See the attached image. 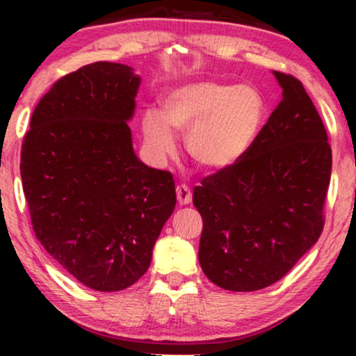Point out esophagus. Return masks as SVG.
I'll return each mask as SVG.
<instances>
[{"instance_id":"1","label":"esophagus","mask_w":356,"mask_h":356,"mask_svg":"<svg viewBox=\"0 0 356 356\" xmlns=\"http://www.w3.org/2000/svg\"><path fill=\"white\" fill-rule=\"evenodd\" d=\"M177 201L179 206H186V204L191 202V191L186 184H181V186H177Z\"/></svg>"}]
</instances>
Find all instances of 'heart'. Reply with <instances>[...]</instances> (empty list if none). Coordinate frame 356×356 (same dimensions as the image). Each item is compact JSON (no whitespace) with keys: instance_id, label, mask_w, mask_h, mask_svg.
<instances>
[{"instance_id":"obj_1","label":"heart","mask_w":356,"mask_h":356,"mask_svg":"<svg viewBox=\"0 0 356 356\" xmlns=\"http://www.w3.org/2000/svg\"><path fill=\"white\" fill-rule=\"evenodd\" d=\"M204 134H206V136H207V134H211V131H209V128L204 129Z\"/></svg>"}]
</instances>
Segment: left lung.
Returning <instances> with one entry per match:
<instances>
[{"label":"left lung","instance_id":"left-lung-1","mask_svg":"<svg viewBox=\"0 0 356 356\" xmlns=\"http://www.w3.org/2000/svg\"><path fill=\"white\" fill-rule=\"evenodd\" d=\"M139 84L121 63L82 66L42 97L22 143L37 240L97 291L124 290L147 272L177 204L172 173L147 167L133 149Z\"/></svg>","mask_w":356,"mask_h":356}]
</instances>
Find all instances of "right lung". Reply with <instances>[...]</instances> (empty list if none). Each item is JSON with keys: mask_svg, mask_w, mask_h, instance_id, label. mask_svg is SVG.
Here are the masks:
<instances>
[{"mask_svg": "<svg viewBox=\"0 0 356 356\" xmlns=\"http://www.w3.org/2000/svg\"><path fill=\"white\" fill-rule=\"evenodd\" d=\"M274 76L282 97L267 123L235 162L193 193L202 217L199 264L209 280L232 291L275 284L324 227L332 170L327 133L303 84Z\"/></svg>", "mask_w": 356, "mask_h": 356, "instance_id": "1", "label": "right lung"}]
</instances>
